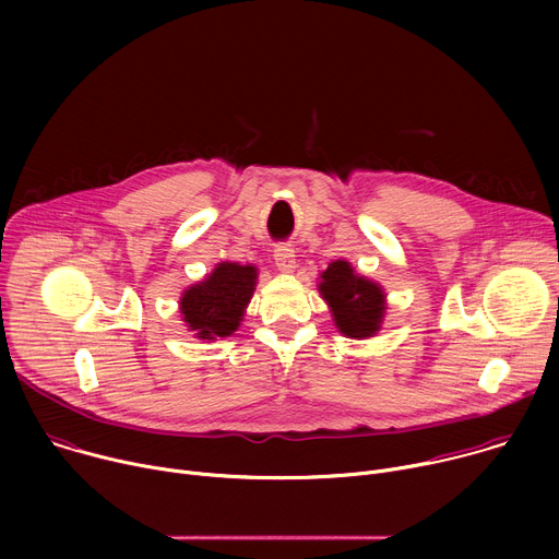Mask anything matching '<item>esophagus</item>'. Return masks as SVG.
<instances>
[{
  "label": "esophagus",
  "instance_id": "esophagus-1",
  "mask_svg": "<svg viewBox=\"0 0 559 559\" xmlns=\"http://www.w3.org/2000/svg\"><path fill=\"white\" fill-rule=\"evenodd\" d=\"M274 263L281 272H294L296 267V254H294V248L287 246V243H278L274 248Z\"/></svg>",
  "mask_w": 559,
  "mask_h": 559
}]
</instances>
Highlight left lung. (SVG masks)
<instances>
[{
	"instance_id": "obj_1",
	"label": "left lung",
	"mask_w": 559,
	"mask_h": 559,
	"mask_svg": "<svg viewBox=\"0 0 559 559\" xmlns=\"http://www.w3.org/2000/svg\"><path fill=\"white\" fill-rule=\"evenodd\" d=\"M321 278L323 283L318 289L330 302L338 330L349 338L373 336L382 323V289L362 276H356L347 261L332 263Z\"/></svg>"
}]
</instances>
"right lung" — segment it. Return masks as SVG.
<instances>
[{
  "label": "right lung",
  "mask_w": 559,
  "mask_h": 559,
  "mask_svg": "<svg viewBox=\"0 0 559 559\" xmlns=\"http://www.w3.org/2000/svg\"><path fill=\"white\" fill-rule=\"evenodd\" d=\"M257 285V267L238 263H218L216 270L199 285L190 287L181 298L183 321L197 338L229 336Z\"/></svg>",
  "instance_id": "add662e5"
}]
</instances>
